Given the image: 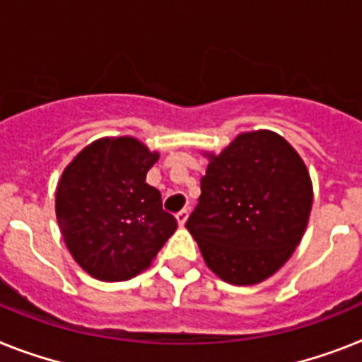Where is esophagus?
I'll list each match as a JSON object with an SVG mask.
<instances>
[{
  "mask_svg": "<svg viewBox=\"0 0 362 362\" xmlns=\"http://www.w3.org/2000/svg\"><path fill=\"white\" fill-rule=\"evenodd\" d=\"M187 215H189V209H182V211H178V214H176V221H178V224H180V226H184V224H186Z\"/></svg>",
  "mask_w": 362,
  "mask_h": 362,
  "instance_id": "esophagus-1",
  "label": "esophagus"
}]
</instances>
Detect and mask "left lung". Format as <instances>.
Wrapping results in <instances>:
<instances>
[{"instance_id": "8db88e82", "label": "left lung", "mask_w": 362, "mask_h": 362, "mask_svg": "<svg viewBox=\"0 0 362 362\" xmlns=\"http://www.w3.org/2000/svg\"><path fill=\"white\" fill-rule=\"evenodd\" d=\"M209 158L186 228L211 272L256 285L293 256L308 228L313 184L293 145L276 132H243Z\"/></svg>"}]
</instances>
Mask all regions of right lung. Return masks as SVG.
Returning a JSON list of instances; mask_svg holds the SVG:
<instances>
[{
    "label": "right lung",
    "mask_w": 362,
    "mask_h": 362,
    "mask_svg": "<svg viewBox=\"0 0 362 362\" xmlns=\"http://www.w3.org/2000/svg\"><path fill=\"white\" fill-rule=\"evenodd\" d=\"M160 154L130 136L84 147L60 176L54 209L69 254L88 274L124 281L147 269L176 230L147 171Z\"/></svg>",
    "instance_id": "obj_1"
}]
</instances>
